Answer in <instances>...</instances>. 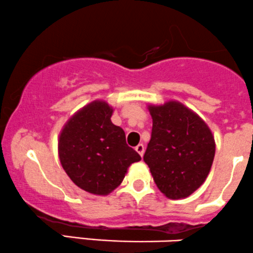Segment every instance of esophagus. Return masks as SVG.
Returning <instances> with one entry per match:
<instances>
[{
    "instance_id": "obj_1",
    "label": "esophagus",
    "mask_w": 253,
    "mask_h": 253,
    "mask_svg": "<svg viewBox=\"0 0 253 253\" xmlns=\"http://www.w3.org/2000/svg\"><path fill=\"white\" fill-rule=\"evenodd\" d=\"M135 150L137 151V153L139 154V155L143 156V154H144V145H143V144H138L137 147L135 148Z\"/></svg>"
}]
</instances>
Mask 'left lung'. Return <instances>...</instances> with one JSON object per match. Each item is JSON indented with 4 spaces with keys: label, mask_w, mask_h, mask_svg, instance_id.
Here are the masks:
<instances>
[{
    "label": "left lung",
    "mask_w": 253,
    "mask_h": 253,
    "mask_svg": "<svg viewBox=\"0 0 253 253\" xmlns=\"http://www.w3.org/2000/svg\"><path fill=\"white\" fill-rule=\"evenodd\" d=\"M153 130L143 156L157 188L168 199L193 194L209 176L215 154L206 122L177 100L148 104Z\"/></svg>",
    "instance_id": "obj_1"
}]
</instances>
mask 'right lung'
Segmentation results:
<instances>
[{
    "mask_svg": "<svg viewBox=\"0 0 253 253\" xmlns=\"http://www.w3.org/2000/svg\"><path fill=\"white\" fill-rule=\"evenodd\" d=\"M114 108L103 99L86 104L68 118L58 138L60 163L73 183L94 195L114 192L141 156L111 122Z\"/></svg>",
    "mask_w": 253,
    "mask_h": 253,
    "instance_id": "right-lung-1",
    "label": "right lung"
}]
</instances>
